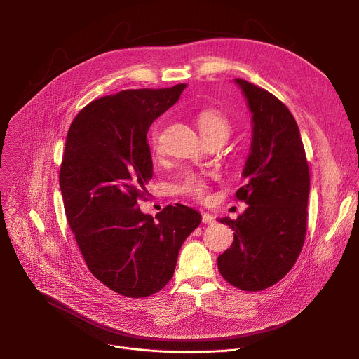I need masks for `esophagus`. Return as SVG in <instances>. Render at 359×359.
Segmentation results:
<instances>
[{"label": "esophagus", "mask_w": 359, "mask_h": 359, "mask_svg": "<svg viewBox=\"0 0 359 359\" xmlns=\"http://www.w3.org/2000/svg\"><path fill=\"white\" fill-rule=\"evenodd\" d=\"M201 222H203L204 224H213V223L216 222V219H215L212 215H209V213H203V215H201Z\"/></svg>", "instance_id": "1"}]
</instances>
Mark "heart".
<instances>
[{
  "label": "heart",
  "instance_id": "heart-1",
  "mask_svg": "<svg viewBox=\"0 0 359 359\" xmlns=\"http://www.w3.org/2000/svg\"><path fill=\"white\" fill-rule=\"evenodd\" d=\"M196 122L198 125V129L203 135L204 139H210L215 136H223L227 139V136L231 132V123L227 119V116L217 111V109H201L196 115ZM150 147L153 151H159L161 150V132L159 128H155L150 133L149 137ZM176 193L197 198V200H204L208 198L210 186L208 177L201 175V173H187L184 177L180 180V183L175 187Z\"/></svg>",
  "mask_w": 359,
  "mask_h": 359
}]
</instances>
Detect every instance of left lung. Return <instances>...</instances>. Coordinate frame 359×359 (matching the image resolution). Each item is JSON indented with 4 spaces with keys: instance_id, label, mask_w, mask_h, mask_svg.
I'll use <instances>...</instances> for the list:
<instances>
[{
    "instance_id": "1",
    "label": "left lung",
    "mask_w": 359,
    "mask_h": 359,
    "mask_svg": "<svg viewBox=\"0 0 359 359\" xmlns=\"http://www.w3.org/2000/svg\"><path fill=\"white\" fill-rule=\"evenodd\" d=\"M252 114V137L236 198L248 204L237 220L220 219L234 231L219 255L223 278L244 291L278 283L295 264L305 240L310 169L297 122L269 90L236 78Z\"/></svg>"
}]
</instances>
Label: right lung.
Wrapping results in <instances>:
<instances>
[{
  "mask_svg": "<svg viewBox=\"0 0 359 359\" xmlns=\"http://www.w3.org/2000/svg\"><path fill=\"white\" fill-rule=\"evenodd\" d=\"M186 83L126 89L92 100L72 121L60 170L65 215L89 271L112 291L143 298L173 277L179 250L201 216L183 204L153 219L146 200L153 176L147 130Z\"/></svg>",
  "mask_w": 359,
  "mask_h": 359,
  "instance_id": "1",
  "label": "right lung"
}]
</instances>
